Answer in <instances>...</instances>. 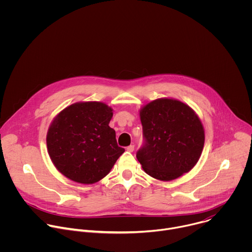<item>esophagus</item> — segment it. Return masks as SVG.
Masks as SVG:
<instances>
[{
	"mask_svg": "<svg viewBox=\"0 0 252 252\" xmlns=\"http://www.w3.org/2000/svg\"><path fill=\"white\" fill-rule=\"evenodd\" d=\"M133 150H134V146H133V145H130V146H128V147L126 148V151L129 152V153H132Z\"/></svg>",
	"mask_w": 252,
	"mask_h": 252,
	"instance_id": "esophagus-1",
	"label": "esophagus"
}]
</instances>
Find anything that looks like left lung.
<instances>
[{
	"label": "left lung",
	"instance_id": "left-lung-1",
	"mask_svg": "<svg viewBox=\"0 0 252 252\" xmlns=\"http://www.w3.org/2000/svg\"><path fill=\"white\" fill-rule=\"evenodd\" d=\"M146 143L136 158L149 175L169 182L190 171L204 146V128L191 107L175 98L155 99L139 110Z\"/></svg>",
	"mask_w": 252,
	"mask_h": 252
}]
</instances>
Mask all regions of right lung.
Masks as SVG:
<instances>
[{"mask_svg":"<svg viewBox=\"0 0 252 252\" xmlns=\"http://www.w3.org/2000/svg\"><path fill=\"white\" fill-rule=\"evenodd\" d=\"M113 109L101 101L66 106L51 123L47 148L56 168L68 179L93 185L110 173L125 153L109 124Z\"/></svg>","mask_w":252,"mask_h":252,"instance_id":"add662e5","label":"right lung"}]
</instances>
